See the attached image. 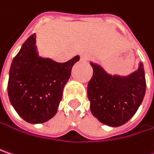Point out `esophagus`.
I'll list each match as a JSON object with an SVG mask.
<instances>
[{
  "instance_id": "34e87169",
  "label": "esophagus",
  "mask_w": 154,
  "mask_h": 154,
  "mask_svg": "<svg viewBox=\"0 0 154 154\" xmlns=\"http://www.w3.org/2000/svg\"><path fill=\"white\" fill-rule=\"evenodd\" d=\"M88 59H89V55L87 54H85V53L81 54V60L82 61H87Z\"/></svg>"
}]
</instances>
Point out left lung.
Instances as JSON below:
<instances>
[{"label": "left lung", "mask_w": 154, "mask_h": 154, "mask_svg": "<svg viewBox=\"0 0 154 154\" xmlns=\"http://www.w3.org/2000/svg\"><path fill=\"white\" fill-rule=\"evenodd\" d=\"M93 75L88 83L87 96L94 117L111 127L126 123L141 105L146 90L144 65L129 75L110 74L100 64L90 62Z\"/></svg>", "instance_id": "8db88e82"}]
</instances>
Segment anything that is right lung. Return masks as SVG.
Wrapping results in <instances>:
<instances>
[{
	"instance_id": "right-lung-1",
	"label": "right lung",
	"mask_w": 154,
	"mask_h": 154,
	"mask_svg": "<svg viewBox=\"0 0 154 154\" xmlns=\"http://www.w3.org/2000/svg\"><path fill=\"white\" fill-rule=\"evenodd\" d=\"M79 59L76 55L66 63H56L43 57L38 52L36 34L30 36L13 59L8 74V99L19 116L32 124L53 118Z\"/></svg>"
}]
</instances>
